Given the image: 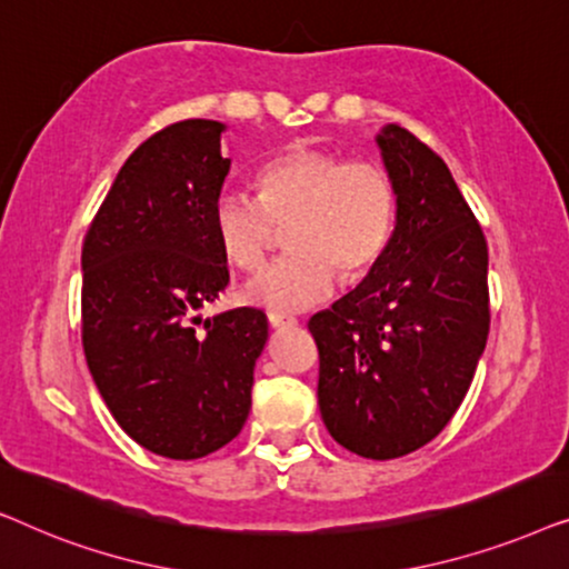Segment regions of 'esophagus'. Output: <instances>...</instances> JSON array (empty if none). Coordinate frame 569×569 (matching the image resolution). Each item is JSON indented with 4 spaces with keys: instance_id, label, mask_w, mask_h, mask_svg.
<instances>
[{
    "instance_id": "esophagus-1",
    "label": "esophagus",
    "mask_w": 569,
    "mask_h": 569,
    "mask_svg": "<svg viewBox=\"0 0 569 569\" xmlns=\"http://www.w3.org/2000/svg\"><path fill=\"white\" fill-rule=\"evenodd\" d=\"M269 323H271V329H290V326L298 323V318L290 313H277V310H271Z\"/></svg>"
}]
</instances>
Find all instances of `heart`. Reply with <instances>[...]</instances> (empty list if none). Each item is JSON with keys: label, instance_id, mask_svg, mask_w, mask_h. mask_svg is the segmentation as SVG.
Segmentation results:
<instances>
[{"label": "heart", "instance_id": "1", "mask_svg": "<svg viewBox=\"0 0 569 569\" xmlns=\"http://www.w3.org/2000/svg\"><path fill=\"white\" fill-rule=\"evenodd\" d=\"M259 197L222 189L212 201V228L224 259L238 269H259L287 224L290 253L269 263L246 284L253 306L290 313L318 306L345 282L378 267L396 230L399 197L380 162L292 147L259 176Z\"/></svg>", "mask_w": 569, "mask_h": 569}]
</instances>
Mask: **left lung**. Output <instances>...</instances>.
I'll use <instances>...</instances> for the list:
<instances>
[{
  "instance_id": "obj_1",
  "label": "left lung",
  "mask_w": 569,
  "mask_h": 569,
  "mask_svg": "<svg viewBox=\"0 0 569 569\" xmlns=\"http://www.w3.org/2000/svg\"><path fill=\"white\" fill-rule=\"evenodd\" d=\"M378 147L399 197L391 246L308 329L326 430L388 461L438 438L469 391L489 333V256L440 154L396 123Z\"/></svg>"
}]
</instances>
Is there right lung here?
<instances>
[{
	"instance_id": "1",
	"label": "right lung",
	"mask_w": 569,
	"mask_h": 569,
	"mask_svg": "<svg viewBox=\"0 0 569 569\" xmlns=\"http://www.w3.org/2000/svg\"><path fill=\"white\" fill-rule=\"evenodd\" d=\"M224 123L186 119L137 147L82 243V347L106 407L152 453L191 461L243 430L259 308L201 318L230 282L212 201L230 160Z\"/></svg>"
}]
</instances>
